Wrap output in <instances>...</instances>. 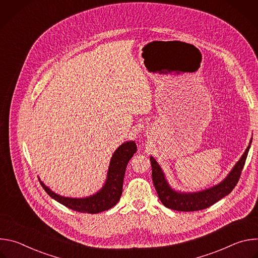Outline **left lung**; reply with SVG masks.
Returning <instances> with one entry per match:
<instances>
[{"mask_svg": "<svg viewBox=\"0 0 258 258\" xmlns=\"http://www.w3.org/2000/svg\"><path fill=\"white\" fill-rule=\"evenodd\" d=\"M251 142L252 140H250L249 145L241 158L222 181L215 186L198 192H181L171 188L160 164L153 156H150L152 179L161 203L165 207L177 211H197L213 205L220 199L229 195L240 178L250 149Z\"/></svg>", "mask_w": 258, "mask_h": 258, "instance_id": "obj_1", "label": "left lung"}]
</instances>
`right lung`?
Returning <instances> with one entry per match:
<instances>
[{
  "instance_id": "obj_1",
  "label": "right lung",
  "mask_w": 258,
  "mask_h": 258,
  "mask_svg": "<svg viewBox=\"0 0 258 258\" xmlns=\"http://www.w3.org/2000/svg\"><path fill=\"white\" fill-rule=\"evenodd\" d=\"M136 152L137 145L135 141H126L122 143L110 159L106 180L103 187L97 193L87 197L72 198L61 196L46 186L40 177L39 179L48 195L62 205L83 213H99L113 207L119 201L122 194V185L126 165Z\"/></svg>"
}]
</instances>
